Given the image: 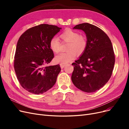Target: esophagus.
<instances>
[{
    "instance_id": "34e87169",
    "label": "esophagus",
    "mask_w": 129,
    "mask_h": 129,
    "mask_svg": "<svg viewBox=\"0 0 129 129\" xmlns=\"http://www.w3.org/2000/svg\"><path fill=\"white\" fill-rule=\"evenodd\" d=\"M66 66L65 63H60V67L61 68H63L64 67V66Z\"/></svg>"
}]
</instances>
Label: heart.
Listing matches in <instances>:
<instances>
[{"label":"heart","mask_w":129,"mask_h":129,"mask_svg":"<svg viewBox=\"0 0 129 129\" xmlns=\"http://www.w3.org/2000/svg\"><path fill=\"white\" fill-rule=\"evenodd\" d=\"M63 42H68L67 52L57 55L55 60L57 62L67 63L71 62L77 55H81L85 51L87 47V38L83 34H79L76 30L67 29L60 35ZM50 48L55 53H58L61 50V42L56 37H53L49 41Z\"/></svg>","instance_id":"heart-1"}]
</instances>
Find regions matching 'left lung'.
<instances>
[{
  "label": "left lung",
  "instance_id": "1",
  "mask_svg": "<svg viewBox=\"0 0 129 129\" xmlns=\"http://www.w3.org/2000/svg\"><path fill=\"white\" fill-rule=\"evenodd\" d=\"M74 28L84 31L88 45L79 59L72 63V82L82 91H96L108 82L112 75L115 62L112 43L107 34L95 25L83 23Z\"/></svg>",
  "mask_w": 129,
  "mask_h": 129
}]
</instances>
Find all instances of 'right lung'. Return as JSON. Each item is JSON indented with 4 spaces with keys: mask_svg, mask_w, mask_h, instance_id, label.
<instances>
[{
    "mask_svg": "<svg viewBox=\"0 0 129 129\" xmlns=\"http://www.w3.org/2000/svg\"><path fill=\"white\" fill-rule=\"evenodd\" d=\"M61 28L41 24L26 30L19 38L14 55V68L22 87L34 94L53 87L61 71L60 64L46 66L54 57L49 41Z\"/></svg>",
    "mask_w": 129,
    "mask_h": 129,
    "instance_id": "1",
    "label": "right lung"
}]
</instances>
